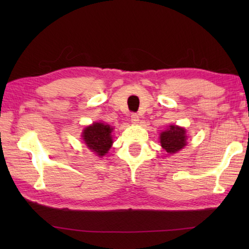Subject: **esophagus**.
I'll return each instance as SVG.
<instances>
[{
  "mask_svg": "<svg viewBox=\"0 0 249 249\" xmlns=\"http://www.w3.org/2000/svg\"><path fill=\"white\" fill-rule=\"evenodd\" d=\"M130 121H132L133 124H137L138 121H140V116H138L136 113H133V114L130 115Z\"/></svg>",
  "mask_w": 249,
  "mask_h": 249,
  "instance_id": "1",
  "label": "esophagus"
}]
</instances>
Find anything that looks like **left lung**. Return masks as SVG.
I'll list each match as a JSON object with an SVG mask.
<instances>
[{
    "mask_svg": "<svg viewBox=\"0 0 249 249\" xmlns=\"http://www.w3.org/2000/svg\"><path fill=\"white\" fill-rule=\"evenodd\" d=\"M184 128L178 127L176 125L169 126V128L160 134V144L168 154H175L183 148L187 144Z\"/></svg>",
    "mask_w": 249,
    "mask_h": 249,
    "instance_id": "left-lung-1",
    "label": "left lung"
}]
</instances>
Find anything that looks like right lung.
<instances>
[{
  "label": "right lung",
  "mask_w": 249,
  "mask_h": 249,
  "mask_svg": "<svg viewBox=\"0 0 249 249\" xmlns=\"http://www.w3.org/2000/svg\"><path fill=\"white\" fill-rule=\"evenodd\" d=\"M112 129L103 123H94L83 130V141L93 153L102 157L112 146Z\"/></svg>",
  "instance_id": "obj_1"
}]
</instances>
